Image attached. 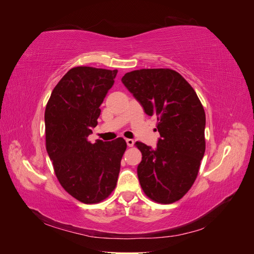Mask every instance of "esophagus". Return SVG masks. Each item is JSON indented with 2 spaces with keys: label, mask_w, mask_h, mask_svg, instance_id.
Instances as JSON below:
<instances>
[{
  "label": "esophagus",
  "mask_w": 254,
  "mask_h": 254,
  "mask_svg": "<svg viewBox=\"0 0 254 254\" xmlns=\"http://www.w3.org/2000/svg\"><path fill=\"white\" fill-rule=\"evenodd\" d=\"M126 143H127V145L129 146V147H132V146L134 145V141L132 139H127Z\"/></svg>",
  "instance_id": "obj_1"
}]
</instances>
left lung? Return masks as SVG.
I'll return each instance as SVG.
<instances>
[{"mask_svg": "<svg viewBox=\"0 0 254 254\" xmlns=\"http://www.w3.org/2000/svg\"><path fill=\"white\" fill-rule=\"evenodd\" d=\"M122 82L148 115H156L157 147L136 142L137 177L145 195L159 203L178 201L193 186L205 151V113L195 90L171 68L126 73Z\"/></svg>", "mask_w": 254, "mask_h": 254, "instance_id": "8db88e82", "label": "left lung"}]
</instances>
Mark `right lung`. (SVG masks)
Returning <instances> with one entry per match:
<instances>
[{
  "label": "right lung",
  "mask_w": 254,
  "mask_h": 254,
  "mask_svg": "<svg viewBox=\"0 0 254 254\" xmlns=\"http://www.w3.org/2000/svg\"><path fill=\"white\" fill-rule=\"evenodd\" d=\"M117 74L118 70L73 67L54 88L45 108V144L54 172L68 194L87 204L112 193L127 148L123 137L88 141Z\"/></svg>",
  "instance_id": "1"
}]
</instances>
